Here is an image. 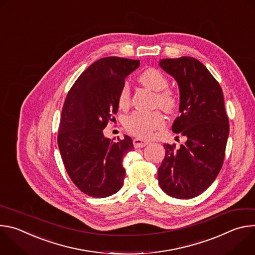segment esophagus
I'll return each mask as SVG.
<instances>
[{
    "label": "esophagus",
    "mask_w": 255,
    "mask_h": 255,
    "mask_svg": "<svg viewBox=\"0 0 255 255\" xmlns=\"http://www.w3.org/2000/svg\"><path fill=\"white\" fill-rule=\"evenodd\" d=\"M149 142L148 141H145V140H142L140 138H135L133 139V144H134V147L135 148H142L144 146H146V145L148 144Z\"/></svg>",
    "instance_id": "34e87169"
}]
</instances>
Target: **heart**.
I'll return each mask as SVG.
<instances>
[{
  "instance_id": "heart-1",
  "label": "heart",
  "mask_w": 255,
  "mask_h": 255,
  "mask_svg": "<svg viewBox=\"0 0 255 255\" xmlns=\"http://www.w3.org/2000/svg\"><path fill=\"white\" fill-rule=\"evenodd\" d=\"M140 83L147 89L157 93L156 104L167 113L172 112L177 106V98L171 92L166 90L168 81L162 72L156 68L145 69L139 76ZM130 104V87L128 83H124L119 96L118 105L120 108H127ZM165 121L161 113H142L135 112L125 120V128L131 134L140 137L148 138L153 131L163 127Z\"/></svg>"
}]
</instances>
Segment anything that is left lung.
I'll list each match as a JSON object with an SVG mask.
<instances>
[{"mask_svg":"<svg viewBox=\"0 0 255 255\" xmlns=\"http://www.w3.org/2000/svg\"><path fill=\"white\" fill-rule=\"evenodd\" d=\"M159 66L177 83L179 117L172 131L187 137L185 144H164L158 168L161 190L176 199H192L206 191L223 164L229 120L222 89L207 67L189 56L160 59Z\"/></svg>","mask_w":255,"mask_h":255,"instance_id":"8db88e82","label":"left lung"}]
</instances>
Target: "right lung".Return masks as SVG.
Masks as SVG:
<instances>
[{
  "label": "right lung",
  "instance_id": "1",
  "mask_svg": "<svg viewBox=\"0 0 255 255\" xmlns=\"http://www.w3.org/2000/svg\"><path fill=\"white\" fill-rule=\"evenodd\" d=\"M139 60L110 56L90 65L69 90L61 112L57 143L65 169L74 184L94 198L116 194L123 186V157L132 139L114 142L103 130L118 111L125 79Z\"/></svg>",
  "mask_w": 255,
  "mask_h": 255
}]
</instances>
